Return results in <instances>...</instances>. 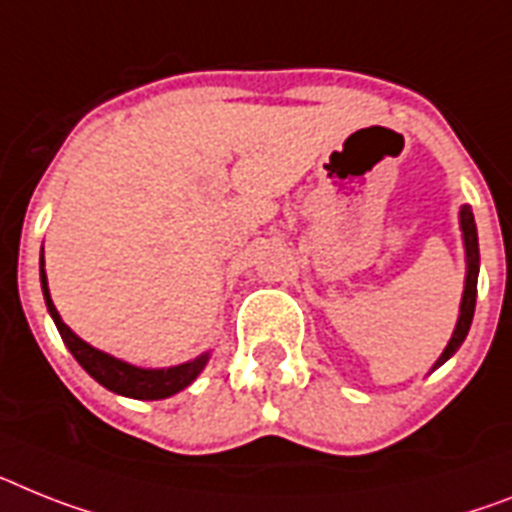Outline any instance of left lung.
<instances>
[{
  "label": "left lung",
  "mask_w": 512,
  "mask_h": 512,
  "mask_svg": "<svg viewBox=\"0 0 512 512\" xmlns=\"http://www.w3.org/2000/svg\"><path fill=\"white\" fill-rule=\"evenodd\" d=\"M458 223H461V236H463V252H466V278H463V296H461V309H458V322H455L453 336H450L448 346L442 349L440 359L432 364L429 372H435L437 367L448 362L455 351L461 349V343L466 341L471 320H474V307H476V281H479V236H476V223L474 213L468 205H461L458 213Z\"/></svg>",
  "instance_id": "obj_1"
}]
</instances>
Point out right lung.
<instances>
[{
  "label": "right lung",
  "instance_id": "right-lung-1",
  "mask_svg": "<svg viewBox=\"0 0 512 512\" xmlns=\"http://www.w3.org/2000/svg\"><path fill=\"white\" fill-rule=\"evenodd\" d=\"M41 291H44L46 309H49L51 320L57 325L64 346L70 349V354L75 356L77 364H80L98 385H103V388L111 390V393L124 395V398H137V401H161V398H169V395L179 393V390H184L187 385H192V382L197 380V375L205 369V364H208L210 351H203V354L190 359V362L174 364V367H137V364L117 359V356L106 354V351L96 349V346L85 343L80 336H75V333L64 325L57 307L51 302L49 281H46L44 270V247H41Z\"/></svg>",
  "mask_w": 512,
  "mask_h": 512
}]
</instances>
